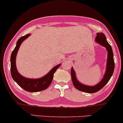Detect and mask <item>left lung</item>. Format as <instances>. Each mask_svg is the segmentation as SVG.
<instances>
[{
	"label": "left lung",
	"instance_id": "8db88e82",
	"mask_svg": "<svg viewBox=\"0 0 123 123\" xmlns=\"http://www.w3.org/2000/svg\"><path fill=\"white\" fill-rule=\"evenodd\" d=\"M95 41L103 47H106L107 51V60L106 70L103 79L100 81L99 83L95 86H87L81 84L77 80L76 76V73L73 68H71V77L73 84L76 89L81 92L88 93H96L100 89H102L105 85L107 84L112 76L115 68V63L114 60V54L111 46L110 45L107 41L106 36L103 33H97Z\"/></svg>",
	"mask_w": 123,
	"mask_h": 123
}]
</instances>
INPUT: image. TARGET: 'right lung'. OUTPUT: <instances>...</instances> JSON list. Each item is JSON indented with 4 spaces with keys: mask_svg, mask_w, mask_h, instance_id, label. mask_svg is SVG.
I'll use <instances>...</instances> for the list:
<instances>
[{
    "mask_svg": "<svg viewBox=\"0 0 123 123\" xmlns=\"http://www.w3.org/2000/svg\"><path fill=\"white\" fill-rule=\"evenodd\" d=\"M30 36V34L20 37L17 41L16 46L11 56V72L12 79L16 82L25 90L29 92H38L45 90L51 84L54 74L61 64L54 67L51 71L43 77L37 79H31L24 77L18 72L16 65V58L17 53L22 42Z\"/></svg>",
    "mask_w": 123,
    "mask_h": 123,
    "instance_id": "add662e5",
    "label": "right lung"
}]
</instances>
